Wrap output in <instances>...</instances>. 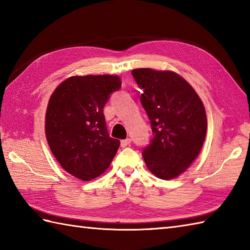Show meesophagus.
Wrapping results in <instances>:
<instances>
[{"mask_svg":"<svg viewBox=\"0 0 250 250\" xmlns=\"http://www.w3.org/2000/svg\"><path fill=\"white\" fill-rule=\"evenodd\" d=\"M131 143V139H125L121 141V147H126L128 145H130Z\"/></svg>","mask_w":250,"mask_h":250,"instance_id":"1","label":"esophagus"}]
</instances>
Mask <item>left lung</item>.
<instances>
[{
  "label": "left lung",
  "mask_w": 250,
  "mask_h": 250,
  "mask_svg": "<svg viewBox=\"0 0 250 250\" xmlns=\"http://www.w3.org/2000/svg\"><path fill=\"white\" fill-rule=\"evenodd\" d=\"M132 75L143 90L140 101L152 131L150 144L142 152L146 166L161 179L177 177L203 146L207 129L204 105L176 73L136 68Z\"/></svg>",
  "instance_id": "left-lung-1"
}]
</instances>
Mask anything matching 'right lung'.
Listing matches in <instances>:
<instances>
[{"label":"right lung","mask_w":250,"mask_h":250,"mask_svg":"<svg viewBox=\"0 0 250 250\" xmlns=\"http://www.w3.org/2000/svg\"><path fill=\"white\" fill-rule=\"evenodd\" d=\"M120 88L118 76H74L50 97L47 142L57 161L73 176L88 182L105 172L114 159L120 141L109 136L103 109Z\"/></svg>","instance_id":"obj_1"}]
</instances>
